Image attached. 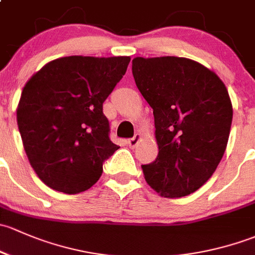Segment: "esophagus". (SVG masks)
Instances as JSON below:
<instances>
[{"label":"esophagus","mask_w":255,"mask_h":255,"mask_svg":"<svg viewBox=\"0 0 255 255\" xmlns=\"http://www.w3.org/2000/svg\"><path fill=\"white\" fill-rule=\"evenodd\" d=\"M141 140V133H135V136H133L132 138H128V145L130 148H135L136 146H137V143L140 142Z\"/></svg>","instance_id":"1"}]
</instances>
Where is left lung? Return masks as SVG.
Listing matches in <instances>:
<instances>
[{
    "label": "left lung",
    "mask_w": 255,
    "mask_h": 255,
    "mask_svg": "<svg viewBox=\"0 0 255 255\" xmlns=\"http://www.w3.org/2000/svg\"><path fill=\"white\" fill-rule=\"evenodd\" d=\"M136 86L153 109L158 156L143 164L147 184L163 198H182L211 178L227 147L232 102L225 83L204 65L177 56L135 57Z\"/></svg>",
    "instance_id": "1"
}]
</instances>
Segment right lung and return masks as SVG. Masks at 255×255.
<instances>
[{"label":"right lung","instance_id":"add662e5","mask_svg":"<svg viewBox=\"0 0 255 255\" xmlns=\"http://www.w3.org/2000/svg\"><path fill=\"white\" fill-rule=\"evenodd\" d=\"M128 56H65L36 71L17 107L23 147L39 179L65 194L96 184L119 146L109 138L103 103L125 75Z\"/></svg>","mask_w":255,"mask_h":255}]
</instances>
